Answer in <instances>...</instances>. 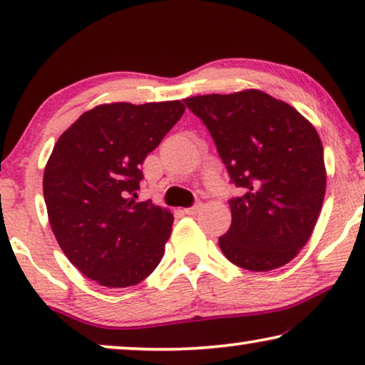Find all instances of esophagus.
Listing matches in <instances>:
<instances>
[{"label": "esophagus", "mask_w": 365, "mask_h": 365, "mask_svg": "<svg viewBox=\"0 0 365 365\" xmlns=\"http://www.w3.org/2000/svg\"><path fill=\"white\" fill-rule=\"evenodd\" d=\"M201 207H202V204H194L192 207L184 209V212H186L187 216H194V214H197L199 211H201Z\"/></svg>", "instance_id": "34e87169"}]
</instances>
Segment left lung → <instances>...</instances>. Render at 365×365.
<instances>
[{"mask_svg":"<svg viewBox=\"0 0 365 365\" xmlns=\"http://www.w3.org/2000/svg\"><path fill=\"white\" fill-rule=\"evenodd\" d=\"M209 129L231 182L232 222L219 237L224 256L266 272L306 246L326 194L324 149L316 128L287 103L259 89L184 99Z\"/></svg>","mask_w":365,"mask_h":365,"instance_id":"left-lung-1","label":"left lung"}]
</instances>
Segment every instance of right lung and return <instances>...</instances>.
Segmentation results:
<instances>
[{"label":"right lung","instance_id":"right-lung-1","mask_svg":"<svg viewBox=\"0 0 365 365\" xmlns=\"http://www.w3.org/2000/svg\"><path fill=\"white\" fill-rule=\"evenodd\" d=\"M184 109L181 101L99 104L54 144L43 176L49 224L73 266L104 287L139 284L161 262L173 214L134 197L141 164Z\"/></svg>","mask_w":365,"mask_h":365}]
</instances>
